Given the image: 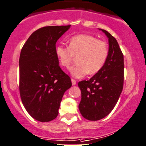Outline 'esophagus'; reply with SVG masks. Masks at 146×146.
I'll use <instances>...</instances> for the list:
<instances>
[{
  "label": "esophagus",
  "mask_w": 146,
  "mask_h": 146,
  "mask_svg": "<svg viewBox=\"0 0 146 146\" xmlns=\"http://www.w3.org/2000/svg\"><path fill=\"white\" fill-rule=\"evenodd\" d=\"M71 82H72V85H73V86H75V85H76V80L71 79Z\"/></svg>",
  "instance_id": "34e87169"
}]
</instances>
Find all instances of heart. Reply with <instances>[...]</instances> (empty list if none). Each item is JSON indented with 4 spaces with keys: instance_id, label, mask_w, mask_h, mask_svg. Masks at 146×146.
<instances>
[{
    "instance_id": "obj_1",
    "label": "heart",
    "mask_w": 146,
    "mask_h": 146,
    "mask_svg": "<svg viewBox=\"0 0 146 146\" xmlns=\"http://www.w3.org/2000/svg\"><path fill=\"white\" fill-rule=\"evenodd\" d=\"M55 53L61 65L68 68L77 57V64L70 68V73L75 78H82L88 73L96 74L105 64L109 54L108 47L103 41L88 35H79L72 37L69 47L59 44Z\"/></svg>"
}]
</instances>
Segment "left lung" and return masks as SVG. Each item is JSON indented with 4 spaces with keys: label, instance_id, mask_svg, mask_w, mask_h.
<instances>
[{
    "label": "left lung",
    "instance_id": "8db88e82",
    "mask_svg": "<svg viewBox=\"0 0 146 146\" xmlns=\"http://www.w3.org/2000/svg\"><path fill=\"white\" fill-rule=\"evenodd\" d=\"M109 54L101 70L88 81H81L78 87L81 100L78 108L85 119L96 121L105 117L114 109L123 88L124 57L117 41L106 30Z\"/></svg>",
    "mask_w": 146,
    "mask_h": 146
}]
</instances>
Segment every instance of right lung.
<instances>
[{
	"label": "right lung",
	"mask_w": 146,
	"mask_h": 146,
	"mask_svg": "<svg viewBox=\"0 0 146 146\" xmlns=\"http://www.w3.org/2000/svg\"><path fill=\"white\" fill-rule=\"evenodd\" d=\"M52 26L39 29L22 47L19 58V91L27 112L46 122L57 117L64 93L72 86L70 77L59 66L57 41L70 29Z\"/></svg>",
	"instance_id": "right-lung-1"
}]
</instances>
